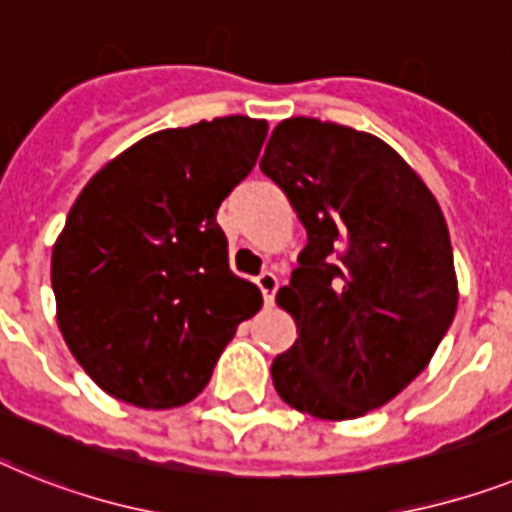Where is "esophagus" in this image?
Wrapping results in <instances>:
<instances>
[{
    "label": "esophagus",
    "instance_id": "obj_1",
    "mask_svg": "<svg viewBox=\"0 0 512 512\" xmlns=\"http://www.w3.org/2000/svg\"><path fill=\"white\" fill-rule=\"evenodd\" d=\"M257 286H260V291H263L265 304H273V299H276V291H278L276 273H270V270L260 273V276H257Z\"/></svg>",
    "mask_w": 512,
    "mask_h": 512
}]
</instances>
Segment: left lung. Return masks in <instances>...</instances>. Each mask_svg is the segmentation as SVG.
<instances>
[{"mask_svg":"<svg viewBox=\"0 0 512 512\" xmlns=\"http://www.w3.org/2000/svg\"><path fill=\"white\" fill-rule=\"evenodd\" d=\"M307 229L276 302L299 338L273 359L278 395L343 422L380 409L429 364L458 307L448 223L388 143L291 117L260 161Z\"/></svg>","mask_w":512,"mask_h":512,"instance_id":"1","label":"left lung"}]
</instances>
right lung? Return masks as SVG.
Instances as JSON below:
<instances>
[{
	"instance_id": "add662e5",
	"label": "right lung",
	"mask_w": 512,
	"mask_h": 512,
	"mask_svg": "<svg viewBox=\"0 0 512 512\" xmlns=\"http://www.w3.org/2000/svg\"><path fill=\"white\" fill-rule=\"evenodd\" d=\"M265 119L218 117L137 140L77 195L51 252L57 322L98 388L174 409L208 385L239 322L263 307L216 223L252 171Z\"/></svg>"
}]
</instances>
